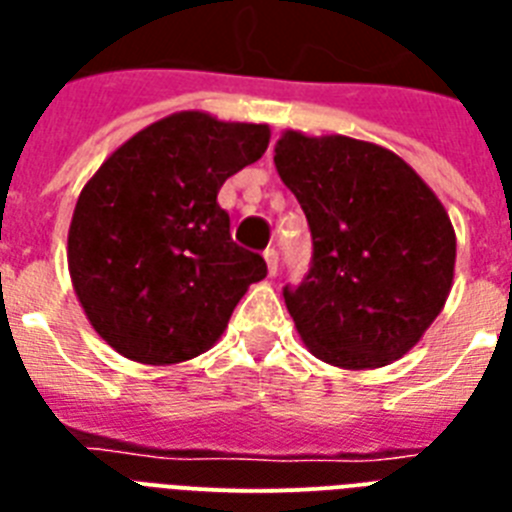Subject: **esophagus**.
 <instances>
[{
  "instance_id": "1",
  "label": "esophagus",
  "mask_w": 512,
  "mask_h": 512,
  "mask_svg": "<svg viewBox=\"0 0 512 512\" xmlns=\"http://www.w3.org/2000/svg\"><path fill=\"white\" fill-rule=\"evenodd\" d=\"M263 257H265V265H268V273L276 276V271H279V252H276L273 247H268L263 252Z\"/></svg>"
}]
</instances>
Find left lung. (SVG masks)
Masks as SVG:
<instances>
[{
	"label": "left lung",
	"instance_id": "left-lung-1",
	"mask_svg": "<svg viewBox=\"0 0 512 512\" xmlns=\"http://www.w3.org/2000/svg\"><path fill=\"white\" fill-rule=\"evenodd\" d=\"M273 164L303 207L311 271L284 303L313 356L380 369L420 342L452 292L457 236L444 204L388 148L281 132Z\"/></svg>",
	"mask_w": 512,
	"mask_h": 512
}]
</instances>
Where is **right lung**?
I'll return each instance as SVG.
<instances>
[{"mask_svg": "<svg viewBox=\"0 0 512 512\" xmlns=\"http://www.w3.org/2000/svg\"><path fill=\"white\" fill-rule=\"evenodd\" d=\"M268 124L177 111L116 148L68 228V273L92 329L138 364L170 366L220 340L265 260L231 239L223 183L265 154Z\"/></svg>", "mask_w": 512, "mask_h": 512, "instance_id": "right-lung-1", "label": "right lung"}]
</instances>
